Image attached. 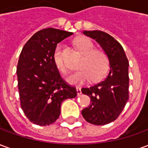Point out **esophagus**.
<instances>
[{
    "label": "esophagus",
    "mask_w": 148,
    "mask_h": 148,
    "mask_svg": "<svg viewBox=\"0 0 148 148\" xmlns=\"http://www.w3.org/2000/svg\"><path fill=\"white\" fill-rule=\"evenodd\" d=\"M76 90H77V96H80L81 94H82V90H81V88H79V87H77V88H76Z\"/></svg>",
    "instance_id": "esophagus-1"
}]
</instances>
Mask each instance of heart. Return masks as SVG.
Instances as JSON below:
<instances>
[{
  "mask_svg": "<svg viewBox=\"0 0 148 148\" xmlns=\"http://www.w3.org/2000/svg\"><path fill=\"white\" fill-rule=\"evenodd\" d=\"M75 44L78 50L84 55L81 62V69L67 78L72 84H81L92 79L93 82H98L107 74L109 68V59L102 51L94 50L93 42L88 38L81 37L75 40ZM53 60L56 67L62 74H66L67 66L62 55V47L58 45L53 55Z\"/></svg>",
  "mask_w": 148,
  "mask_h": 148,
  "instance_id": "heart-1",
  "label": "heart"
}]
</instances>
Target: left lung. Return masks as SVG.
I'll return each instance as SVG.
<instances>
[{"label": "left lung", "mask_w": 148, "mask_h": 148, "mask_svg": "<svg viewBox=\"0 0 148 148\" xmlns=\"http://www.w3.org/2000/svg\"><path fill=\"white\" fill-rule=\"evenodd\" d=\"M84 35L95 39L109 59L110 71L105 80L82 92L90 97L91 104L82 111L90 124L104 125L114 121L123 111L129 95L128 60L117 40L101 31H84Z\"/></svg>", "instance_id": "8db88e82"}]
</instances>
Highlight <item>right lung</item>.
<instances>
[{
    "mask_svg": "<svg viewBox=\"0 0 148 148\" xmlns=\"http://www.w3.org/2000/svg\"><path fill=\"white\" fill-rule=\"evenodd\" d=\"M72 32L44 28L34 34L21 51L16 74L21 109L33 124H53L60 115L62 102L77 96L56 67L53 55L58 42Z\"/></svg>",
    "mask_w": 148,
    "mask_h": 148,
    "instance_id": "right-lung-1",
    "label": "right lung"
}]
</instances>
